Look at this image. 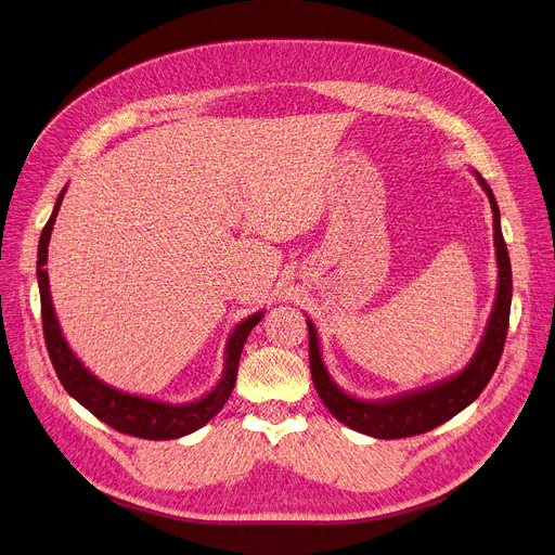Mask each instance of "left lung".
I'll list each match as a JSON object with an SVG mask.
<instances>
[{
    "label": "left lung",
    "mask_w": 555,
    "mask_h": 555,
    "mask_svg": "<svg viewBox=\"0 0 555 555\" xmlns=\"http://www.w3.org/2000/svg\"><path fill=\"white\" fill-rule=\"evenodd\" d=\"M480 188L485 190L491 212H493V245H495V266H498V285L493 308L489 321L485 325L482 338L474 351L472 361L456 374H451L431 385L402 391L389 398L367 400L349 393L338 387V383L327 372L321 351V338L312 319H308L310 334V370L317 393L325 402V408L347 425L349 429L367 434L372 438H408L416 434H425L444 421L461 414L465 408L480 396L493 376L502 347H505L507 327H509V310H512V261L509 251L502 238L500 230V210L495 196L487 181L474 170Z\"/></svg>",
    "instance_id": "left-lung-1"
}]
</instances>
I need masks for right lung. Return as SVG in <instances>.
I'll use <instances>...</instances> for the list:
<instances>
[{
    "label": "right lung",
    "mask_w": 555,
    "mask_h": 555,
    "mask_svg": "<svg viewBox=\"0 0 555 555\" xmlns=\"http://www.w3.org/2000/svg\"><path fill=\"white\" fill-rule=\"evenodd\" d=\"M66 190H68V185L60 192L53 215H50L48 223L43 225L41 236H39V247H37V283H39V298H41L43 338H46L50 361H53V367L57 372V378L62 380L64 389L79 402V405H83L99 421L111 425L113 429H117L121 434L145 438V440H172V438H181V436H188V434L201 429L221 412L225 400L230 398L234 383H236L243 343L249 336L251 327H255L266 317V310L249 314L230 332L225 351H223L225 359H223L221 378L217 380V385L210 391H206L204 396H198L194 400L166 402L159 398H150V396L117 389V387L104 383L102 378H96L77 359L68 340L64 338L62 325L55 314L53 296H50V283H48V272H46L48 243H50V234H53V225H55Z\"/></svg>",
    "instance_id": "1"
}]
</instances>
